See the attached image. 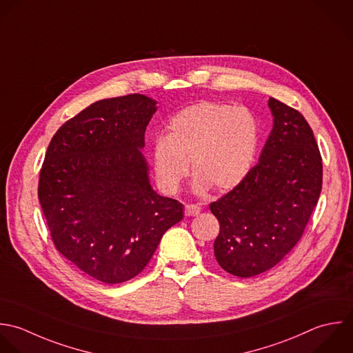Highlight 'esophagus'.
<instances>
[{"label": "esophagus", "instance_id": "1", "mask_svg": "<svg viewBox=\"0 0 353 353\" xmlns=\"http://www.w3.org/2000/svg\"><path fill=\"white\" fill-rule=\"evenodd\" d=\"M199 212H201V208L199 206H196V205H185L184 206V213H185V216H198L199 214Z\"/></svg>", "mask_w": 353, "mask_h": 353}]
</instances>
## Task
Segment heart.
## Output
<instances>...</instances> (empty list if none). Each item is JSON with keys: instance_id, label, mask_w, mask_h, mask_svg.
<instances>
[{"instance_id": "obj_1", "label": "heart", "mask_w": 353, "mask_h": 353, "mask_svg": "<svg viewBox=\"0 0 353 353\" xmlns=\"http://www.w3.org/2000/svg\"><path fill=\"white\" fill-rule=\"evenodd\" d=\"M259 145V125L245 107L203 101L176 114L166 136L155 140L152 163L161 188L176 194L191 169L194 188L228 191L249 173Z\"/></svg>"}]
</instances>
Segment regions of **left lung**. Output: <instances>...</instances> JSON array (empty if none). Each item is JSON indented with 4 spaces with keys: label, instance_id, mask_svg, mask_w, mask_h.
I'll list each match as a JSON object with an SVG mask.
<instances>
[{
    "label": "left lung",
    "instance_id": "obj_1",
    "mask_svg": "<svg viewBox=\"0 0 353 353\" xmlns=\"http://www.w3.org/2000/svg\"><path fill=\"white\" fill-rule=\"evenodd\" d=\"M274 128L260 161L210 203L220 223L214 256L231 275L250 278L275 267L301 239L322 191L323 165L301 112L270 97Z\"/></svg>",
    "mask_w": 353,
    "mask_h": 353
}]
</instances>
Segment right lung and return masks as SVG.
<instances>
[{"label":"right lung","instance_id":"obj_1","mask_svg":"<svg viewBox=\"0 0 353 353\" xmlns=\"http://www.w3.org/2000/svg\"><path fill=\"white\" fill-rule=\"evenodd\" d=\"M157 101L99 100L64 122L39 172L38 199L59 253L110 285L139 275L183 205L158 195L140 152Z\"/></svg>","mask_w":353,"mask_h":353}]
</instances>
